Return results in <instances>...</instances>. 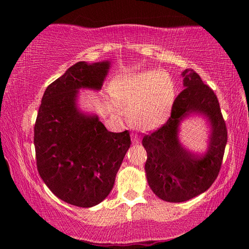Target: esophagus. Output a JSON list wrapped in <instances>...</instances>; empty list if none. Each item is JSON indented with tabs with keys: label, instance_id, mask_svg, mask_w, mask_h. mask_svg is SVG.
Wrapping results in <instances>:
<instances>
[{
	"label": "esophagus",
	"instance_id": "obj_1",
	"mask_svg": "<svg viewBox=\"0 0 249 249\" xmlns=\"http://www.w3.org/2000/svg\"><path fill=\"white\" fill-rule=\"evenodd\" d=\"M132 142H136V144H137V142H139V139H138V137L136 135H132Z\"/></svg>",
	"mask_w": 249,
	"mask_h": 249
}]
</instances>
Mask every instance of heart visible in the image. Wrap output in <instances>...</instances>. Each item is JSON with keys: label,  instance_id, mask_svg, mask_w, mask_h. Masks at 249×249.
<instances>
[{"label": "heart", "instance_id": "1", "mask_svg": "<svg viewBox=\"0 0 249 249\" xmlns=\"http://www.w3.org/2000/svg\"><path fill=\"white\" fill-rule=\"evenodd\" d=\"M111 90L115 101L128 107L129 122L142 130L161 125L175 101L173 80L159 70L118 77L112 83Z\"/></svg>", "mask_w": 249, "mask_h": 249}]
</instances>
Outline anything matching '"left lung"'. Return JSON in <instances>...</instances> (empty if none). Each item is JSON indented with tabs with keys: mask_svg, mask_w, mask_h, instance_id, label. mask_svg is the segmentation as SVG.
<instances>
[{
	"mask_svg": "<svg viewBox=\"0 0 249 249\" xmlns=\"http://www.w3.org/2000/svg\"><path fill=\"white\" fill-rule=\"evenodd\" d=\"M182 76L185 89L173 102L168 121L142 138L147 152L148 185L156 196L171 203L186 202L212 186L219 176L228 141L215 93L193 69H186ZM192 111L206 115L213 125L209 149L203 157L183 149L178 138L179 121Z\"/></svg>",
	"mask_w": 249,
	"mask_h": 249,
	"instance_id": "obj_1",
	"label": "left lung"
}]
</instances>
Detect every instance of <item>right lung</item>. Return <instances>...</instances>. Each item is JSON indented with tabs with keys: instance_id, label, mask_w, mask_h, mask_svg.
Returning <instances> with one entry per match:
<instances>
[{
	"instance_id": "right-lung-1",
	"label": "right lung",
	"mask_w": 249,
	"mask_h": 249,
	"mask_svg": "<svg viewBox=\"0 0 249 249\" xmlns=\"http://www.w3.org/2000/svg\"><path fill=\"white\" fill-rule=\"evenodd\" d=\"M108 68V61L70 67L46 88L34 127L40 178L74 206L91 207L107 198L131 144L128 130L108 131L76 107L78 89H101Z\"/></svg>"
}]
</instances>
